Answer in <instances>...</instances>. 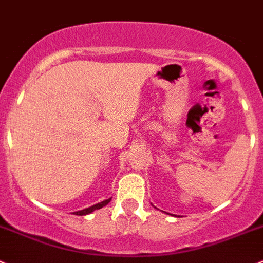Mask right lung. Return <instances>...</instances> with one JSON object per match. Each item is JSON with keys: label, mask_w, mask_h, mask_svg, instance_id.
Instances as JSON below:
<instances>
[{"label": "right lung", "mask_w": 263, "mask_h": 263, "mask_svg": "<svg viewBox=\"0 0 263 263\" xmlns=\"http://www.w3.org/2000/svg\"><path fill=\"white\" fill-rule=\"evenodd\" d=\"M110 200H111V199H107V200H104V201L99 202V204L93 205V206H90V208H87V209H83V210H80V212H76L74 214H76V215H86V214H90V213H92V212H93V210H96V209H101V208L106 206V205H107V204H109V202H110Z\"/></svg>", "instance_id": "add662e5"}]
</instances>
